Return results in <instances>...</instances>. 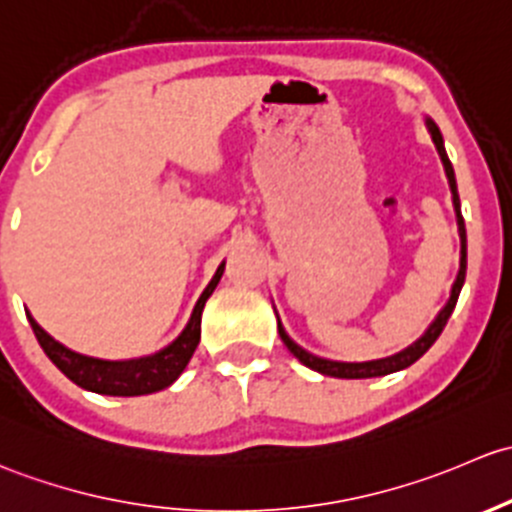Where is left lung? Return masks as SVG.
<instances>
[{
    "label": "left lung",
    "instance_id": "1",
    "mask_svg": "<svg viewBox=\"0 0 512 512\" xmlns=\"http://www.w3.org/2000/svg\"><path fill=\"white\" fill-rule=\"evenodd\" d=\"M426 125H429L431 140H434L436 150H439L441 162H444L446 177H449L451 194H453V209H456V219H458V234H461V268H458L456 283H453V288H451V298H449V303L444 305V310H441V313L436 315V320H434V323L429 325V330H426V333L421 335L419 340H416L412 347H407V350L399 352V355H394V357H384V360H374V362H330V360H320V357L310 355V352H305L303 347L295 345V342L291 340V337L286 335V330L281 328V323H278V335H281L283 345H286L288 350L293 352V357H298V360L303 362L305 367H310V370H315V372H320V374H328V377H340V379H367V377H382V374H389V372L404 370V367L414 365V362L419 360V357L424 355V352L429 350L431 345H434L436 337L441 335V330H444V328H446V323H449V318H451L453 308H456L458 293H461L463 281H466V226H463L461 202H458V192H456V177H453V167H451L449 157H446V150H444V138H441L439 128H436V125L431 123V120H426Z\"/></svg>",
    "mask_w": 512,
    "mask_h": 512
}]
</instances>
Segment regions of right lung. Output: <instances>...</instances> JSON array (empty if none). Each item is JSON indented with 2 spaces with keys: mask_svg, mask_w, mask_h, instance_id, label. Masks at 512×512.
Here are the masks:
<instances>
[{
  "mask_svg": "<svg viewBox=\"0 0 512 512\" xmlns=\"http://www.w3.org/2000/svg\"><path fill=\"white\" fill-rule=\"evenodd\" d=\"M221 273H224V263L217 268L212 283L204 288L202 298L194 305V313L192 318H189L184 333L179 335L170 347H165V350L157 352V355L152 357H140V360L130 362L93 360V357H83L78 355V352H71L63 345H59L54 337L39 328V323H36L31 315L29 323L36 340H39L41 350L46 352V357H49L71 382H76L78 387L91 389V392L98 394H110V397H138V394L160 392V389L170 387L179 374L184 372L187 362L192 360L194 350H197L199 345V335H202L204 303H207V298L214 293V288H217Z\"/></svg>",
  "mask_w": 512,
  "mask_h": 512,
  "instance_id": "add662e5",
  "label": "right lung"
}]
</instances>
